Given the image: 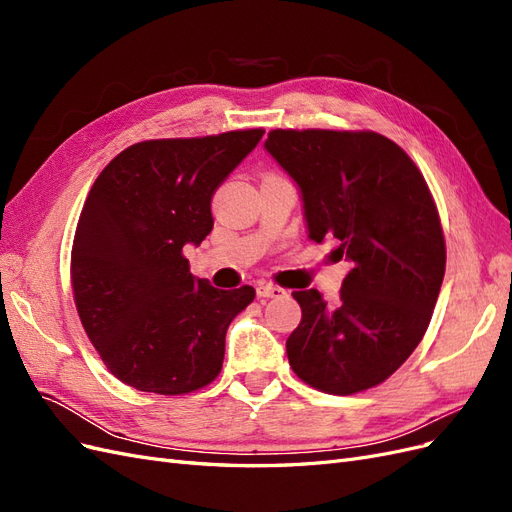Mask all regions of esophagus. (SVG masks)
I'll use <instances>...</instances> for the list:
<instances>
[{
	"instance_id": "34e87169",
	"label": "esophagus",
	"mask_w": 512,
	"mask_h": 512,
	"mask_svg": "<svg viewBox=\"0 0 512 512\" xmlns=\"http://www.w3.org/2000/svg\"><path fill=\"white\" fill-rule=\"evenodd\" d=\"M256 294L260 299H280V297H284L286 290L280 286H273V284H258Z\"/></svg>"
}]
</instances>
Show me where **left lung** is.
<instances>
[{"instance_id": "8db88e82", "label": "left lung", "mask_w": 512, "mask_h": 512, "mask_svg": "<svg viewBox=\"0 0 512 512\" xmlns=\"http://www.w3.org/2000/svg\"><path fill=\"white\" fill-rule=\"evenodd\" d=\"M265 149L299 185L309 239L337 241L339 301L299 288L286 342L294 374L352 395L397 371L429 327L446 267L433 196L408 153L376 132L271 130Z\"/></svg>"}]
</instances>
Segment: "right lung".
<instances>
[{
  "label": "right lung",
  "mask_w": 512,
  "mask_h": 512,
  "mask_svg": "<svg viewBox=\"0 0 512 512\" xmlns=\"http://www.w3.org/2000/svg\"><path fill=\"white\" fill-rule=\"evenodd\" d=\"M262 134L136 143L91 185L72 245L74 303L123 384L183 395L218 378L226 331L256 290H218L194 277L183 247L209 235L215 190Z\"/></svg>",
  "instance_id": "right-lung-1"
}]
</instances>
